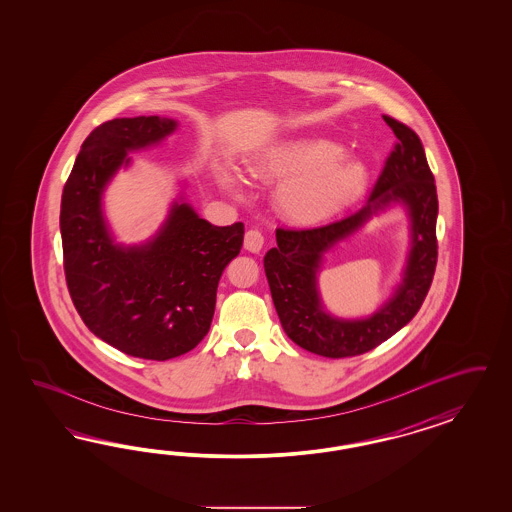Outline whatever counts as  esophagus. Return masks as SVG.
Returning <instances> with one entry per match:
<instances>
[{"label": "esophagus", "instance_id": "obj_1", "mask_svg": "<svg viewBox=\"0 0 512 512\" xmlns=\"http://www.w3.org/2000/svg\"><path fill=\"white\" fill-rule=\"evenodd\" d=\"M264 246V236L261 231H257V229H251L246 233V238H244V248L251 251V253H259Z\"/></svg>", "mask_w": 512, "mask_h": 512}]
</instances>
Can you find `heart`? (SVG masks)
<instances>
[{"mask_svg": "<svg viewBox=\"0 0 512 512\" xmlns=\"http://www.w3.org/2000/svg\"><path fill=\"white\" fill-rule=\"evenodd\" d=\"M253 172L283 182L279 204L298 223H323L360 197L368 184V167L357 157H343L338 142L295 139L266 150ZM233 182V178H227Z\"/></svg>", "mask_w": 512, "mask_h": 512, "instance_id": "1", "label": "heart"}]
</instances>
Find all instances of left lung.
<instances>
[{
	"mask_svg": "<svg viewBox=\"0 0 512 512\" xmlns=\"http://www.w3.org/2000/svg\"><path fill=\"white\" fill-rule=\"evenodd\" d=\"M396 135L368 202L325 227L278 229V246L264 255V272L285 334L302 349L328 358L357 357L407 325L420 310L437 263V191L419 135L383 116ZM400 203L410 217V253L403 281L388 302L368 318L343 320L325 310L316 278L325 253L359 230L373 215Z\"/></svg>",
	"mask_w": 512,
	"mask_h": 512,
	"instance_id": "left-lung-1",
	"label": "left lung"
}]
</instances>
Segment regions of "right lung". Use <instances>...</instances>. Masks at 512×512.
I'll return each mask as SVG.
<instances>
[{"label":"right lung","mask_w":512,"mask_h":512,"mask_svg":"<svg viewBox=\"0 0 512 512\" xmlns=\"http://www.w3.org/2000/svg\"><path fill=\"white\" fill-rule=\"evenodd\" d=\"M178 127L172 118H116L82 142L62 195L63 270L84 325L129 357L169 360L195 349L216 310L217 283L240 253L244 223L217 227L186 195L159 231L137 246L116 242L103 195L129 152L155 146Z\"/></svg>","instance_id":"add662e5"}]
</instances>
